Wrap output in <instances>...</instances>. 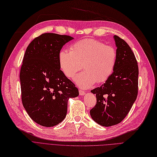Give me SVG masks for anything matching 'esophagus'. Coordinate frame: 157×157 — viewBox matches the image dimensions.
<instances>
[{"label": "esophagus", "instance_id": "obj_1", "mask_svg": "<svg viewBox=\"0 0 157 157\" xmlns=\"http://www.w3.org/2000/svg\"><path fill=\"white\" fill-rule=\"evenodd\" d=\"M79 94H80V95H84L85 91L81 90V89H79Z\"/></svg>", "mask_w": 157, "mask_h": 157}]
</instances>
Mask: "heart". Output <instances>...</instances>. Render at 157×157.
Instances as JSON below:
<instances>
[{
  "label": "heart",
  "instance_id": "obj_1",
  "mask_svg": "<svg viewBox=\"0 0 157 157\" xmlns=\"http://www.w3.org/2000/svg\"><path fill=\"white\" fill-rule=\"evenodd\" d=\"M116 61V49L95 40L79 41L73 44L70 51L62 50L59 54L60 68L67 77H73L83 65L85 70L74 78L82 88L92 86L96 81L105 82L113 74Z\"/></svg>",
  "mask_w": 157,
  "mask_h": 157
}]
</instances>
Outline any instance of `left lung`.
Returning <instances> with one entry per match:
<instances>
[{
	"label": "left lung",
	"instance_id": "8db88e82",
	"mask_svg": "<svg viewBox=\"0 0 157 157\" xmlns=\"http://www.w3.org/2000/svg\"><path fill=\"white\" fill-rule=\"evenodd\" d=\"M117 61L110 77L101 86L91 91L96 104L90 110L93 120L103 126L121 123L130 110L138 94L139 68L128 43L114 35Z\"/></svg>",
	"mask_w": 157,
	"mask_h": 157
}]
</instances>
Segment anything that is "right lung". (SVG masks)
<instances>
[{
    "label": "right lung",
    "mask_w": 157,
    "mask_h": 157,
    "mask_svg": "<svg viewBox=\"0 0 157 157\" xmlns=\"http://www.w3.org/2000/svg\"><path fill=\"white\" fill-rule=\"evenodd\" d=\"M68 35L43 33L28 45L21 66V101L33 120L43 126L60 123L67 113L70 98L78 90L60 70L59 54L73 40Z\"/></svg>",
    "instance_id": "1"
}]
</instances>
